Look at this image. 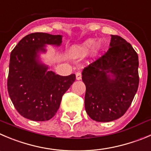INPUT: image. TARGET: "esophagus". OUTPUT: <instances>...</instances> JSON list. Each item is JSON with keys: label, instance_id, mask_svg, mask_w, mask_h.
Instances as JSON below:
<instances>
[{"label": "esophagus", "instance_id": "1", "mask_svg": "<svg viewBox=\"0 0 151 151\" xmlns=\"http://www.w3.org/2000/svg\"><path fill=\"white\" fill-rule=\"evenodd\" d=\"M81 78H82V74H81V73H80V71L76 73V79H77V80H81Z\"/></svg>", "mask_w": 151, "mask_h": 151}]
</instances>
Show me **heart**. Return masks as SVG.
Segmentation results:
<instances>
[{
	"label": "heart",
	"instance_id": "heart-1",
	"mask_svg": "<svg viewBox=\"0 0 151 151\" xmlns=\"http://www.w3.org/2000/svg\"><path fill=\"white\" fill-rule=\"evenodd\" d=\"M93 43H94V40L92 39H88L80 45H74L71 46L69 50V55L72 57H79V56H84L88 53ZM101 47H102V45H101V42H95L91 49L93 54H97L101 50Z\"/></svg>",
	"mask_w": 151,
	"mask_h": 151
}]
</instances>
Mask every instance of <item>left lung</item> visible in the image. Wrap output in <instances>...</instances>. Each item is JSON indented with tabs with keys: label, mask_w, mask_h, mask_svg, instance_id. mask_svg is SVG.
I'll return each mask as SVG.
<instances>
[{
	"label": "left lung",
	"mask_w": 151,
	"mask_h": 151,
	"mask_svg": "<svg viewBox=\"0 0 151 151\" xmlns=\"http://www.w3.org/2000/svg\"><path fill=\"white\" fill-rule=\"evenodd\" d=\"M139 57L130 44L111 35L107 52L83 69L85 109L98 122L121 118L134 98L139 83Z\"/></svg>",
	"instance_id": "left-lung-1"
}]
</instances>
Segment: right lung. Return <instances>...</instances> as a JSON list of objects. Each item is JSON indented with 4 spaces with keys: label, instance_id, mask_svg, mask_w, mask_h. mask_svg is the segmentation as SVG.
<instances>
[{
    "label": "right lung",
    "instance_id": "obj_1",
    "mask_svg": "<svg viewBox=\"0 0 151 151\" xmlns=\"http://www.w3.org/2000/svg\"><path fill=\"white\" fill-rule=\"evenodd\" d=\"M62 39L61 35L30 33L11 52L8 93L16 110L29 120L45 122L53 118L63 95L75 81L74 74H56L39 59V53L46 52V45L59 47Z\"/></svg>",
    "mask_w": 151,
    "mask_h": 151
}]
</instances>
